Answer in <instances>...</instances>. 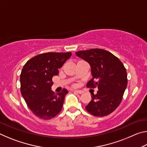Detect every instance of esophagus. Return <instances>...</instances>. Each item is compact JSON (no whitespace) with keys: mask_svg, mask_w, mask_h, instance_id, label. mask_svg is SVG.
Masks as SVG:
<instances>
[{"mask_svg":"<svg viewBox=\"0 0 147 147\" xmlns=\"http://www.w3.org/2000/svg\"><path fill=\"white\" fill-rule=\"evenodd\" d=\"M74 93H78V94H82V93H83V91H81V90H74Z\"/></svg>","mask_w":147,"mask_h":147,"instance_id":"obj_1","label":"esophagus"}]
</instances>
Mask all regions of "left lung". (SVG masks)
<instances>
[{"mask_svg": "<svg viewBox=\"0 0 147 147\" xmlns=\"http://www.w3.org/2000/svg\"><path fill=\"white\" fill-rule=\"evenodd\" d=\"M75 54L91 67L93 78L87 87L98 88L97 93L92 94L86 110L97 117L112 113L121 104L127 86V73L124 65L118 58L103 49H93Z\"/></svg>", "mask_w": 147, "mask_h": 147, "instance_id": "left-lung-1", "label": "left lung"}]
</instances>
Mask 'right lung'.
I'll return each instance as SVG.
<instances>
[{
  "mask_svg": "<svg viewBox=\"0 0 147 147\" xmlns=\"http://www.w3.org/2000/svg\"><path fill=\"white\" fill-rule=\"evenodd\" d=\"M71 53H48L39 54L26 62L20 76L21 94L34 115L51 119L60 112L66 89L55 94L51 90L54 76L69 58Z\"/></svg>",
  "mask_w": 147,
  "mask_h": 147,
  "instance_id": "1",
  "label": "right lung"
}]
</instances>
